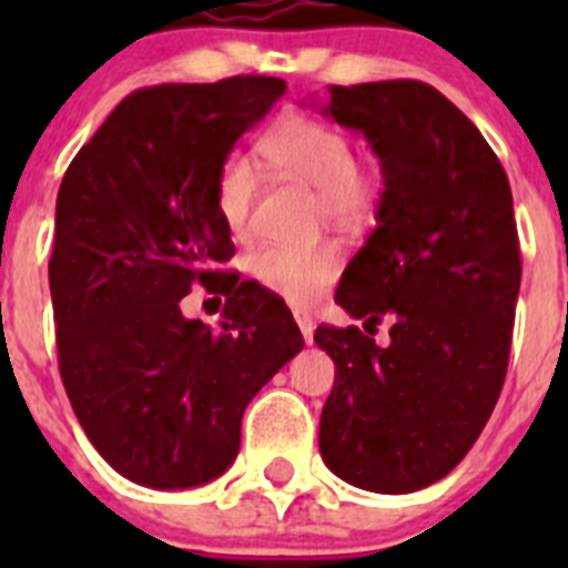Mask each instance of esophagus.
Returning a JSON list of instances; mask_svg holds the SVG:
<instances>
[{"label":"esophagus","instance_id":"1","mask_svg":"<svg viewBox=\"0 0 568 568\" xmlns=\"http://www.w3.org/2000/svg\"><path fill=\"white\" fill-rule=\"evenodd\" d=\"M295 321H298V329H301V335H304V341H307V344H313V333H315L313 315L304 313V310H295Z\"/></svg>","mask_w":568,"mask_h":568}]
</instances>
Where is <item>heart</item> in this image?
<instances>
[{
  "mask_svg": "<svg viewBox=\"0 0 568 568\" xmlns=\"http://www.w3.org/2000/svg\"><path fill=\"white\" fill-rule=\"evenodd\" d=\"M261 159L281 175L318 193V215L335 224L364 222L381 195V175L355 162L353 139L315 115H290L258 144ZM258 195V175L250 159L227 155L215 173L213 204L233 239L250 233V215ZM255 281L293 307H310L335 284L341 273L338 244L313 250L267 247L253 255Z\"/></svg>",
  "mask_w": 568,
  "mask_h": 568,
  "instance_id": "1",
  "label": "heart"
}]
</instances>
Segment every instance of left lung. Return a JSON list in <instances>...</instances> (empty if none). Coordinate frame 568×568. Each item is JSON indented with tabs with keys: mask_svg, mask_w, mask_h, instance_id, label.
Segmentation results:
<instances>
[{
	"mask_svg": "<svg viewBox=\"0 0 568 568\" xmlns=\"http://www.w3.org/2000/svg\"><path fill=\"white\" fill-rule=\"evenodd\" d=\"M324 113L361 130L384 193L335 301L389 346L318 327L335 361L321 458L346 484L406 495L455 469L498 404L520 290L511 190L495 150L444 93L415 79L329 88Z\"/></svg>",
	"mask_w": 568,
	"mask_h": 568,
	"instance_id": "8db88e82",
	"label": "left lung"
}]
</instances>
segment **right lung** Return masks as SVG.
Here are the masks:
<instances>
[{"label": "right lung", "mask_w": 568, "mask_h": 568, "mask_svg": "<svg viewBox=\"0 0 568 568\" xmlns=\"http://www.w3.org/2000/svg\"><path fill=\"white\" fill-rule=\"evenodd\" d=\"M284 93L273 77L135 90L62 179L48 264L59 373L90 444L133 484L227 471L247 404L304 346L273 293L222 270L235 247L213 204L233 144ZM193 283L225 295L222 331L181 315Z\"/></svg>", "instance_id": "obj_1"}]
</instances>
